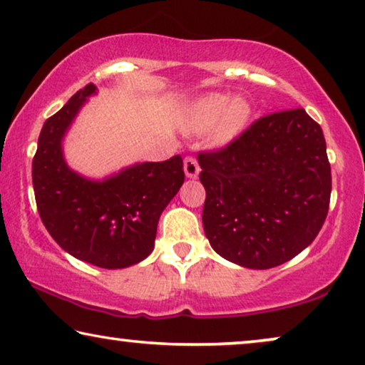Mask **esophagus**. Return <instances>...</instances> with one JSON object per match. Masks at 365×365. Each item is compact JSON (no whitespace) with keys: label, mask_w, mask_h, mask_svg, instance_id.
<instances>
[{"label":"esophagus","mask_w":365,"mask_h":365,"mask_svg":"<svg viewBox=\"0 0 365 365\" xmlns=\"http://www.w3.org/2000/svg\"><path fill=\"white\" fill-rule=\"evenodd\" d=\"M184 173H186V176L190 179L199 176L200 166L194 156H186V158H184Z\"/></svg>","instance_id":"1"}]
</instances>
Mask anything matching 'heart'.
I'll return each instance as SVG.
<instances>
[{
	"label": "heart",
	"mask_w": 365,
	"mask_h": 365,
	"mask_svg": "<svg viewBox=\"0 0 365 365\" xmlns=\"http://www.w3.org/2000/svg\"><path fill=\"white\" fill-rule=\"evenodd\" d=\"M251 115V108L245 99L230 101L225 94H209L190 104L186 114V128L194 133L209 130L215 147H225L237 138L246 127Z\"/></svg>",
	"instance_id": "1"
}]
</instances>
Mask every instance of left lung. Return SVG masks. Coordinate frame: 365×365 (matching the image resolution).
<instances>
[{
  "mask_svg": "<svg viewBox=\"0 0 365 365\" xmlns=\"http://www.w3.org/2000/svg\"><path fill=\"white\" fill-rule=\"evenodd\" d=\"M205 237L215 253L271 269L322 230L331 195L323 130L304 109L261 117L227 148L199 155Z\"/></svg>",
  "mask_w": 365,
  "mask_h": 365,
  "instance_id": "8db88e82",
  "label": "left lung"
}]
</instances>
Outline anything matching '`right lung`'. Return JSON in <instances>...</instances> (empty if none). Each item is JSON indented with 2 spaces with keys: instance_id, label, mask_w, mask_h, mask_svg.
Returning a JSON list of instances; mask_svg holds the SVG:
<instances>
[{
  "instance_id": "obj_1",
  "label": "right lung",
  "mask_w": 365,
  "mask_h": 365,
  "mask_svg": "<svg viewBox=\"0 0 365 365\" xmlns=\"http://www.w3.org/2000/svg\"><path fill=\"white\" fill-rule=\"evenodd\" d=\"M98 88L88 85L43 124L32 161L37 210L47 232L76 259L103 269L138 264L155 248L161 212L184 182L179 155L135 163L103 179L71 170L63 140Z\"/></svg>"
}]
</instances>
